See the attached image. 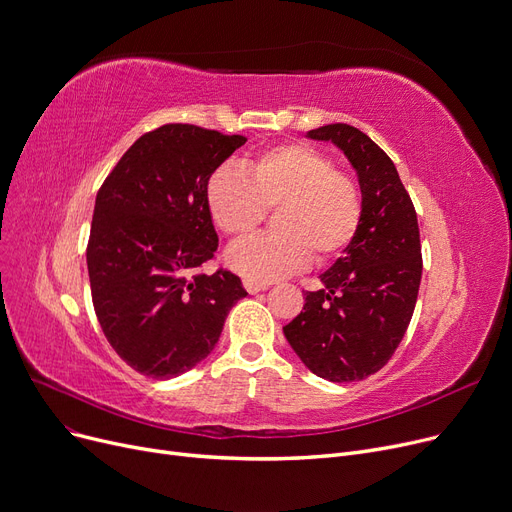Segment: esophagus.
Here are the masks:
<instances>
[{
	"label": "esophagus",
	"mask_w": 512,
	"mask_h": 512,
	"mask_svg": "<svg viewBox=\"0 0 512 512\" xmlns=\"http://www.w3.org/2000/svg\"><path fill=\"white\" fill-rule=\"evenodd\" d=\"M242 286H245V288H247V292H251V294H257V292H261V290H265V288H267V284L253 282V280H245V282H242Z\"/></svg>",
	"instance_id": "obj_1"
}]
</instances>
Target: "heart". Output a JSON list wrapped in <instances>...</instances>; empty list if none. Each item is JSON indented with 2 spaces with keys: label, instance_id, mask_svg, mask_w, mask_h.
Instances as JSON below:
<instances>
[{
  "label": "heart",
  "instance_id": "obj_1",
  "mask_svg": "<svg viewBox=\"0 0 512 512\" xmlns=\"http://www.w3.org/2000/svg\"><path fill=\"white\" fill-rule=\"evenodd\" d=\"M213 224L232 238L253 232L267 209H276L274 234L238 242L226 263L253 282H276L297 274L311 257L326 263L338 257L361 224V193L334 161L315 147L290 143L267 149L247 164V176L220 166L205 186Z\"/></svg>",
  "mask_w": 512,
  "mask_h": 512
}]
</instances>
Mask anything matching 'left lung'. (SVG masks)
<instances>
[{"label": "left lung", "mask_w": 512, "mask_h": 512, "mask_svg": "<svg viewBox=\"0 0 512 512\" xmlns=\"http://www.w3.org/2000/svg\"><path fill=\"white\" fill-rule=\"evenodd\" d=\"M307 139L330 141L351 161L363 211L351 245L307 292L284 336L319 378L359 382L390 361L413 317L423 270L417 213L392 159L365 132L328 124Z\"/></svg>", "instance_id": "obj_1"}]
</instances>
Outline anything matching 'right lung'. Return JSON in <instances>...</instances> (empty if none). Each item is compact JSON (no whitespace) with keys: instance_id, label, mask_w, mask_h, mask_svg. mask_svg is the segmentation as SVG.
<instances>
[{"instance_id":"add662e5","label":"right lung","mask_w":512,"mask_h":512,"mask_svg":"<svg viewBox=\"0 0 512 512\" xmlns=\"http://www.w3.org/2000/svg\"><path fill=\"white\" fill-rule=\"evenodd\" d=\"M245 143L166 124L134 141L99 188L87 247L93 307L120 359L149 378L201 363L247 297L238 276L203 272L218 249L205 186Z\"/></svg>"}]
</instances>
